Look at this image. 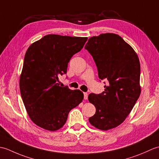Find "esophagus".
<instances>
[{"instance_id": "obj_1", "label": "esophagus", "mask_w": 159, "mask_h": 159, "mask_svg": "<svg viewBox=\"0 0 159 159\" xmlns=\"http://www.w3.org/2000/svg\"><path fill=\"white\" fill-rule=\"evenodd\" d=\"M83 95H84V99L87 100V98H88V93L85 92V93H83Z\"/></svg>"}]
</instances>
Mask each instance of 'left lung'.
<instances>
[{"instance_id":"left-lung-1","label":"left lung","mask_w":159,"mask_h":159,"mask_svg":"<svg viewBox=\"0 0 159 159\" xmlns=\"http://www.w3.org/2000/svg\"><path fill=\"white\" fill-rule=\"evenodd\" d=\"M85 48L96 63L99 79L107 80L102 93L88 96L96 109L89 121L98 129L109 130L123 122L140 96L139 60L132 47L114 33L90 38Z\"/></svg>"}]
</instances>
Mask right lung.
Masks as SVG:
<instances>
[{
    "label": "right lung",
    "instance_id": "obj_1",
    "mask_svg": "<svg viewBox=\"0 0 159 159\" xmlns=\"http://www.w3.org/2000/svg\"><path fill=\"white\" fill-rule=\"evenodd\" d=\"M87 38L48 35L29 47L20 79L23 103L31 120L48 130L61 128L83 93L61 87L59 76L67 73V64L80 51Z\"/></svg>",
    "mask_w": 159,
    "mask_h": 159
}]
</instances>
